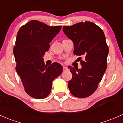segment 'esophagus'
I'll use <instances>...</instances> for the list:
<instances>
[{
    "label": "esophagus",
    "instance_id": "esophagus-1",
    "mask_svg": "<svg viewBox=\"0 0 123 123\" xmlns=\"http://www.w3.org/2000/svg\"><path fill=\"white\" fill-rule=\"evenodd\" d=\"M68 70V68L66 66H63V72H66V71Z\"/></svg>",
    "mask_w": 123,
    "mask_h": 123
}]
</instances>
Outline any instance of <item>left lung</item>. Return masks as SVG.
<instances>
[{
	"label": "left lung",
	"instance_id": "obj_1",
	"mask_svg": "<svg viewBox=\"0 0 123 123\" xmlns=\"http://www.w3.org/2000/svg\"><path fill=\"white\" fill-rule=\"evenodd\" d=\"M65 35L74 43V54L84 57L81 68H68L72 79L68 82L70 93L79 98L91 96L98 87L107 66L109 47L102 29L93 22L86 21L71 26H64Z\"/></svg>",
	"mask_w": 123,
	"mask_h": 123
}]
</instances>
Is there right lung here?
I'll return each instance as SVG.
<instances>
[{
    "mask_svg": "<svg viewBox=\"0 0 123 123\" xmlns=\"http://www.w3.org/2000/svg\"><path fill=\"white\" fill-rule=\"evenodd\" d=\"M61 28V26H50L33 20L18 31L13 48L16 70L25 92L35 98L47 97L51 92L53 80L63 72L59 63H53L47 67L43 61L50 48L49 43Z\"/></svg>",
    "mask_w": 123,
    "mask_h": 123,
    "instance_id": "1",
    "label": "right lung"
}]
</instances>
